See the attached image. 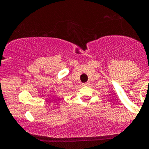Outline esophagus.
<instances>
[{
	"instance_id": "1",
	"label": "esophagus",
	"mask_w": 149,
	"mask_h": 149,
	"mask_svg": "<svg viewBox=\"0 0 149 149\" xmlns=\"http://www.w3.org/2000/svg\"><path fill=\"white\" fill-rule=\"evenodd\" d=\"M88 85V82H85V83L82 84V86H85V85Z\"/></svg>"
}]
</instances>
